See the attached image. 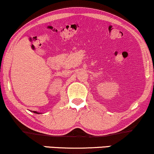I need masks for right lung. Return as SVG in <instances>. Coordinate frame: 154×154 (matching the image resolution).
Here are the masks:
<instances>
[{"label":"right lung","mask_w":154,"mask_h":154,"mask_svg":"<svg viewBox=\"0 0 154 154\" xmlns=\"http://www.w3.org/2000/svg\"><path fill=\"white\" fill-rule=\"evenodd\" d=\"M34 113H37V114H39V113L37 112H35V111H34Z\"/></svg>","instance_id":"obj_1"}]
</instances>
